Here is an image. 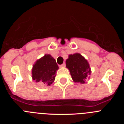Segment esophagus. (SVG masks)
<instances>
[{
	"instance_id": "1",
	"label": "esophagus",
	"mask_w": 124,
	"mask_h": 124,
	"mask_svg": "<svg viewBox=\"0 0 124 124\" xmlns=\"http://www.w3.org/2000/svg\"><path fill=\"white\" fill-rule=\"evenodd\" d=\"M59 66H60V68H64L66 66L65 63H64L63 64H61V65H60Z\"/></svg>"
}]
</instances>
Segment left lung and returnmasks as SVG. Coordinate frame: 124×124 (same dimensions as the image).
Wrapping results in <instances>:
<instances>
[{"label": "left lung", "mask_w": 124, "mask_h": 124, "mask_svg": "<svg viewBox=\"0 0 124 124\" xmlns=\"http://www.w3.org/2000/svg\"><path fill=\"white\" fill-rule=\"evenodd\" d=\"M66 66L70 70L74 83L84 84L91 74L89 63L79 53L70 54L66 61Z\"/></svg>", "instance_id": "1"}]
</instances>
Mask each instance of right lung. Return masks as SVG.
<instances>
[{
	"label": "right lung",
	"instance_id": "1",
	"mask_svg": "<svg viewBox=\"0 0 124 124\" xmlns=\"http://www.w3.org/2000/svg\"><path fill=\"white\" fill-rule=\"evenodd\" d=\"M58 66L50 54H45L33 66L32 79L36 83L50 86L55 79Z\"/></svg>",
	"mask_w": 124,
	"mask_h": 124
}]
</instances>
